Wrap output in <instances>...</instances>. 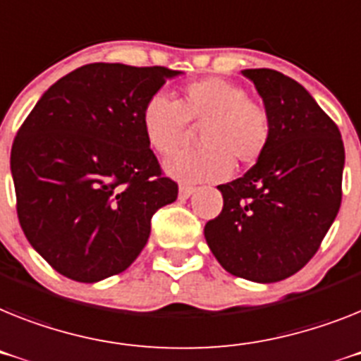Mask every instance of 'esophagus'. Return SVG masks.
<instances>
[{"label": "esophagus", "instance_id": "1", "mask_svg": "<svg viewBox=\"0 0 361 361\" xmlns=\"http://www.w3.org/2000/svg\"><path fill=\"white\" fill-rule=\"evenodd\" d=\"M195 187H189V185H181L180 187V198L181 200H187L190 198V196L195 195Z\"/></svg>", "mask_w": 361, "mask_h": 361}]
</instances>
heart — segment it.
Instances as JSON below:
<instances>
[{
    "mask_svg": "<svg viewBox=\"0 0 361 361\" xmlns=\"http://www.w3.org/2000/svg\"><path fill=\"white\" fill-rule=\"evenodd\" d=\"M141 130L148 147L171 156L189 137L190 126H202L200 148L176 154L163 169L181 183L220 181L240 166L264 156L271 137L268 111L247 99L238 84L209 77L183 87L178 104L163 93H154L141 108Z\"/></svg>",
    "mask_w": 361,
    "mask_h": 361,
    "instance_id": "heart-1",
    "label": "heart"
}]
</instances>
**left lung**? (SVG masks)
<instances>
[{
    "label": "left lung",
    "instance_id": "1",
    "mask_svg": "<svg viewBox=\"0 0 361 361\" xmlns=\"http://www.w3.org/2000/svg\"><path fill=\"white\" fill-rule=\"evenodd\" d=\"M271 123L264 156L218 185L222 213L205 224L209 250L226 271L277 283L314 257L341 204L345 148L316 99L274 69H244Z\"/></svg>",
    "mask_w": 361,
    "mask_h": 361
}]
</instances>
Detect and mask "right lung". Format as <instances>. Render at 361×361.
<instances>
[{
    "mask_svg": "<svg viewBox=\"0 0 361 361\" xmlns=\"http://www.w3.org/2000/svg\"><path fill=\"white\" fill-rule=\"evenodd\" d=\"M166 68L87 63L40 97L18 132L11 172L27 240L63 277L99 283L128 268L150 218L178 198L141 130Z\"/></svg>",
    "mask_w": 361,
    "mask_h": 361,
    "instance_id": "right-lung-1",
    "label": "right lung"
}]
</instances>
